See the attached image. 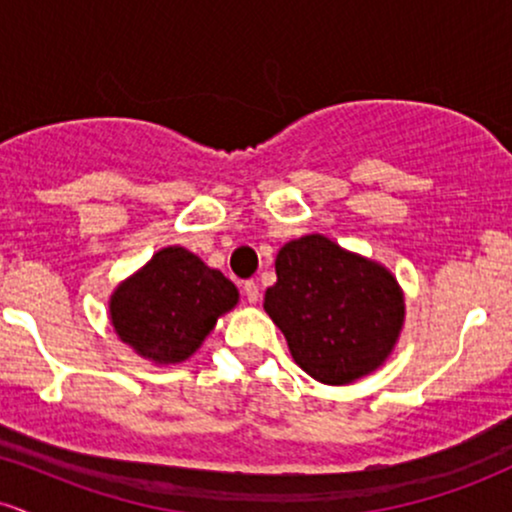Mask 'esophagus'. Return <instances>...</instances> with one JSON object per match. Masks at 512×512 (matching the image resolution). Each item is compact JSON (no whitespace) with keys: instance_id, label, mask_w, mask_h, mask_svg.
<instances>
[{"instance_id":"34e87169","label":"esophagus","mask_w":512,"mask_h":512,"mask_svg":"<svg viewBox=\"0 0 512 512\" xmlns=\"http://www.w3.org/2000/svg\"><path fill=\"white\" fill-rule=\"evenodd\" d=\"M243 293H245V298H248V303L260 301V286H257L255 281H245Z\"/></svg>"}]
</instances>
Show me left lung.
I'll list each match as a JSON object with an SVG mask.
<instances>
[{
	"mask_svg": "<svg viewBox=\"0 0 512 512\" xmlns=\"http://www.w3.org/2000/svg\"><path fill=\"white\" fill-rule=\"evenodd\" d=\"M264 310L305 373L325 385H349L395 349L404 296L383 264L313 233L279 250Z\"/></svg>",
	"mask_w": 512,
	"mask_h": 512,
	"instance_id": "left-lung-1",
	"label": "left lung"
}]
</instances>
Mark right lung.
Instances as JSON below:
<instances>
[{
  "instance_id": "1",
  "label": "right lung",
  "mask_w": 512,
  "mask_h": 512,
  "mask_svg": "<svg viewBox=\"0 0 512 512\" xmlns=\"http://www.w3.org/2000/svg\"><path fill=\"white\" fill-rule=\"evenodd\" d=\"M238 289L180 245L158 250L110 296L117 337L154 363H180L202 346Z\"/></svg>"
}]
</instances>
